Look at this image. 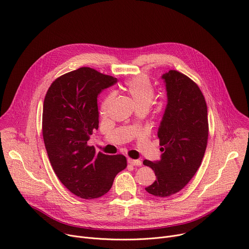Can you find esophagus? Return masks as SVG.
Instances as JSON below:
<instances>
[{"instance_id":"34e87169","label":"esophagus","mask_w":249,"mask_h":249,"mask_svg":"<svg viewBox=\"0 0 249 249\" xmlns=\"http://www.w3.org/2000/svg\"><path fill=\"white\" fill-rule=\"evenodd\" d=\"M127 162L131 165H138V166H141L142 165V161L140 160H131V159H128L127 160Z\"/></svg>"}]
</instances>
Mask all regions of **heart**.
<instances>
[{
    "mask_svg": "<svg viewBox=\"0 0 249 249\" xmlns=\"http://www.w3.org/2000/svg\"><path fill=\"white\" fill-rule=\"evenodd\" d=\"M124 91L129 95L135 103L137 108H147L155 98V88L150 80L144 74H140L127 80L124 84ZM112 99V94H108L101 106V111L106 112L109 102Z\"/></svg>",
    "mask_w": 249,
    "mask_h": 249,
    "instance_id": "heart-1",
    "label": "heart"
}]
</instances>
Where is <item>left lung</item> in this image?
Listing matches in <instances>:
<instances>
[{"mask_svg": "<svg viewBox=\"0 0 249 249\" xmlns=\"http://www.w3.org/2000/svg\"><path fill=\"white\" fill-rule=\"evenodd\" d=\"M167 105L158 137L160 160H144L155 171L156 181L145 187L148 194L170 196L181 190L201 164L208 140L207 107L198 86L187 75L170 70L162 74Z\"/></svg>", "mask_w": 249, "mask_h": 249, "instance_id": "1", "label": "left lung"}]
</instances>
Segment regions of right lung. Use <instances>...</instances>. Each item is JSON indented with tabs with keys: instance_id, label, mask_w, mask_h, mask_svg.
<instances>
[{
	"instance_id": "add662e5",
	"label": "right lung",
	"mask_w": 249,
	"mask_h": 249,
	"mask_svg": "<svg viewBox=\"0 0 249 249\" xmlns=\"http://www.w3.org/2000/svg\"><path fill=\"white\" fill-rule=\"evenodd\" d=\"M117 83L113 76L84 67L55 79L43 107V138L50 162L61 182L76 196L98 198L126 167L123 155L95 152L88 144L99 128V93Z\"/></svg>"
}]
</instances>
